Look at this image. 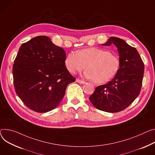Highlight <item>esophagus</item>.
<instances>
[{
	"mask_svg": "<svg viewBox=\"0 0 155 155\" xmlns=\"http://www.w3.org/2000/svg\"><path fill=\"white\" fill-rule=\"evenodd\" d=\"M76 81L78 83H80V84H84L85 83V81H84L83 80H80V79H77Z\"/></svg>",
	"mask_w": 155,
	"mask_h": 155,
	"instance_id": "1",
	"label": "esophagus"
}]
</instances>
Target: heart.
Returning a JSON list of instances; mask_svg holds the SVG:
<instances>
[{
    "mask_svg": "<svg viewBox=\"0 0 155 155\" xmlns=\"http://www.w3.org/2000/svg\"><path fill=\"white\" fill-rule=\"evenodd\" d=\"M65 65L72 74L80 72L85 67L84 75L93 79L96 83H103L110 80L117 73L120 61L117 56L104 49L91 48L80 50L77 53H68Z\"/></svg>",
    "mask_w": 155,
    "mask_h": 155,
    "instance_id": "obj_1",
    "label": "heart"
}]
</instances>
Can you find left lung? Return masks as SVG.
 Instances as JSON below:
<instances>
[{
  "label": "left lung",
  "instance_id": "obj_1",
  "mask_svg": "<svg viewBox=\"0 0 155 155\" xmlns=\"http://www.w3.org/2000/svg\"><path fill=\"white\" fill-rule=\"evenodd\" d=\"M117 48L120 66L115 77L95 88L89 100L97 109L117 112L127 107L139 95L142 85L144 64L137 50L119 38L110 37L103 46Z\"/></svg>",
  "mask_w": 155,
  "mask_h": 155
}]
</instances>
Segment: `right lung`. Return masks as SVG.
Returning a JSON list of instances; mask_svg holds the SVG:
<instances>
[{"instance_id":"obj_1","label":"right lung","mask_w":155,"mask_h":155,"mask_svg":"<svg viewBox=\"0 0 155 155\" xmlns=\"http://www.w3.org/2000/svg\"><path fill=\"white\" fill-rule=\"evenodd\" d=\"M64 49L46 36L21 45L13 65L14 87L23 103L37 112L55 108L68 85L75 81L67 69Z\"/></svg>"}]
</instances>
